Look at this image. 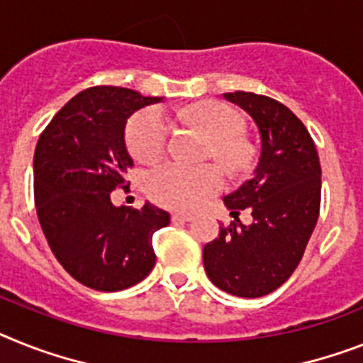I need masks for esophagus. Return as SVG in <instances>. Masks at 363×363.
Listing matches in <instances>:
<instances>
[{"instance_id": "1", "label": "esophagus", "mask_w": 363, "mask_h": 363, "mask_svg": "<svg viewBox=\"0 0 363 363\" xmlns=\"http://www.w3.org/2000/svg\"><path fill=\"white\" fill-rule=\"evenodd\" d=\"M172 219L173 221H191V219H194V216L188 214V212H173Z\"/></svg>"}]
</instances>
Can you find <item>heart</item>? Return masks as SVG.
<instances>
[{
    "label": "heart",
    "mask_w": 363,
    "mask_h": 363,
    "mask_svg": "<svg viewBox=\"0 0 363 363\" xmlns=\"http://www.w3.org/2000/svg\"><path fill=\"white\" fill-rule=\"evenodd\" d=\"M188 120L210 138V153L228 172H242L251 164L252 149L240 138V118L228 106L216 101L199 103L188 112ZM169 127L158 108H145L127 125V147L144 164L160 160L166 151ZM223 188V173L218 166H186L169 162L149 177V194L155 201L173 208H196Z\"/></svg>",
    "instance_id": "heart-1"
}]
</instances>
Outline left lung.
<instances>
[{
  "mask_svg": "<svg viewBox=\"0 0 363 363\" xmlns=\"http://www.w3.org/2000/svg\"><path fill=\"white\" fill-rule=\"evenodd\" d=\"M223 97L255 120L262 147L255 175L223 197L234 221L206 243L203 262L219 290L255 299L275 291L299 266L319 218L321 166L312 136L288 106L252 92ZM245 208L251 225L238 219Z\"/></svg>",
  "mask_w": 363,
  "mask_h": 363,
  "instance_id": "8db88e82",
  "label": "left lung"
}]
</instances>
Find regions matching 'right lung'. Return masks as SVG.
<instances>
[{"mask_svg":"<svg viewBox=\"0 0 363 363\" xmlns=\"http://www.w3.org/2000/svg\"><path fill=\"white\" fill-rule=\"evenodd\" d=\"M162 101L121 86H94L55 114L35 149V205L55 258L81 284L120 291L138 284L157 262L153 234L169 214L151 203L112 205L116 188H129L133 158L125 123L136 111Z\"/></svg>","mask_w":363,"mask_h":363,"instance_id":"add662e5","label":"right lung"}]
</instances>
